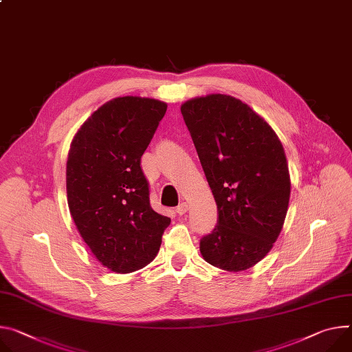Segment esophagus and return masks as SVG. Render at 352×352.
Listing matches in <instances>:
<instances>
[{
	"instance_id": "1",
	"label": "esophagus",
	"mask_w": 352,
	"mask_h": 352,
	"mask_svg": "<svg viewBox=\"0 0 352 352\" xmlns=\"http://www.w3.org/2000/svg\"><path fill=\"white\" fill-rule=\"evenodd\" d=\"M175 212H177L178 214H184V213H186V212H188V204H186V202H181V204L177 206Z\"/></svg>"
}]
</instances>
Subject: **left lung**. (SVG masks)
I'll return each mask as SVG.
<instances>
[{"label":"left lung","instance_id":"1","mask_svg":"<svg viewBox=\"0 0 352 352\" xmlns=\"http://www.w3.org/2000/svg\"><path fill=\"white\" fill-rule=\"evenodd\" d=\"M181 113L217 205V226L201 240L206 263L229 272L260 263L276 241L291 197L283 146L272 127L225 94L188 100Z\"/></svg>","mask_w":352,"mask_h":352}]
</instances>
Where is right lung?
Segmentation results:
<instances>
[{
	"label": "right lung",
	"mask_w": 352,
	"mask_h": 352,
	"mask_svg": "<svg viewBox=\"0 0 352 352\" xmlns=\"http://www.w3.org/2000/svg\"><path fill=\"white\" fill-rule=\"evenodd\" d=\"M166 111V102L153 98H113L82 123L70 144L66 184L72 217L95 258L118 274L150 264L171 223L151 209L140 167Z\"/></svg>",
	"instance_id": "right-lung-1"
}]
</instances>
